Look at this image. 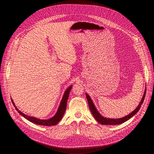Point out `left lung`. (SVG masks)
<instances>
[{
  "label": "left lung",
  "instance_id": "8db88e82",
  "mask_svg": "<svg viewBox=\"0 0 154 154\" xmlns=\"http://www.w3.org/2000/svg\"><path fill=\"white\" fill-rule=\"evenodd\" d=\"M145 94H146V88H145L143 95L142 96V98L139 104V106L137 107V108L133 112L130 113L128 115H127L124 117L120 118V119H110V118L104 117L103 116H102L99 112V111L97 110V108L95 107V105H94L91 97H90V95L87 93L85 94H86V97H87L88 103V107H89V109L92 112V115L94 116V118L95 119V120L102 125H118V124H121L126 122L127 120L132 118L134 115H135L138 112V111L140 109L142 104L143 103V102L144 100Z\"/></svg>",
  "mask_w": 154,
  "mask_h": 154
}]
</instances>
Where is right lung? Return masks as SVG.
Listing matches in <instances>:
<instances>
[{"instance_id": "right-lung-1", "label": "right lung", "mask_w": 154, "mask_h": 154, "mask_svg": "<svg viewBox=\"0 0 154 154\" xmlns=\"http://www.w3.org/2000/svg\"><path fill=\"white\" fill-rule=\"evenodd\" d=\"M72 87V85L69 86L66 91H65L62 97V99L60 101V103L59 104V107L57 109V111L55 113V114L50 119H37L36 117H31L29 116H27L26 114H23L21 111H20L17 107L15 106V105L13 101V100L11 99L12 102L14 105V106L15 107V109L18 111V112L19 114L23 117L25 119H26L27 120H28L30 122L37 124V125H45V126H52V125H55L56 124H57V123H59L60 120L62 119V117L64 114L65 111L66 110V107H67V100L69 98V92L71 90V88Z\"/></svg>"}]
</instances>
